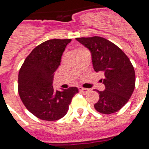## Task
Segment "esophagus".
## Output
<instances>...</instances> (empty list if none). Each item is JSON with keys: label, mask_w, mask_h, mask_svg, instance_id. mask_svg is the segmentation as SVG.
<instances>
[{"label": "esophagus", "mask_w": 149, "mask_h": 149, "mask_svg": "<svg viewBox=\"0 0 149 149\" xmlns=\"http://www.w3.org/2000/svg\"><path fill=\"white\" fill-rule=\"evenodd\" d=\"M79 92H81V93H83L84 94H86V93H88L89 91H91V90H90V89L83 88V87H80V86H79Z\"/></svg>", "instance_id": "1"}]
</instances>
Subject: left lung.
<instances>
[{
  "instance_id": "left-lung-1",
  "label": "left lung",
  "mask_w": 149,
  "mask_h": 149,
  "mask_svg": "<svg viewBox=\"0 0 149 149\" xmlns=\"http://www.w3.org/2000/svg\"><path fill=\"white\" fill-rule=\"evenodd\" d=\"M91 52L93 69L103 75V91L94 107L104 114L115 113L127 104L135 86V72L125 52L113 43L99 36L76 38Z\"/></svg>"
}]
</instances>
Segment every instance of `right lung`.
<instances>
[{
  "label": "right lung",
  "mask_w": 149,
  "mask_h": 149,
  "mask_svg": "<svg viewBox=\"0 0 149 149\" xmlns=\"http://www.w3.org/2000/svg\"><path fill=\"white\" fill-rule=\"evenodd\" d=\"M71 39H50L34 49L25 58L18 74V93L32 114L44 120H57L69 110L73 96L79 92L72 86L55 91V72Z\"/></svg>",
  "instance_id": "add662e5"
}]
</instances>
